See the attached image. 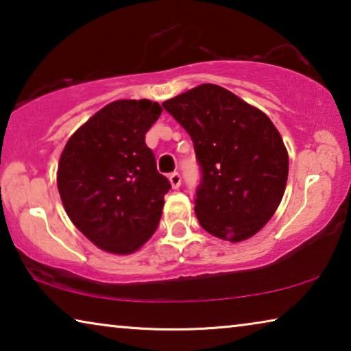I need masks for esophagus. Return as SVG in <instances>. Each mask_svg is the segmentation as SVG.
Listing matches in <instances>:
<instances>
[{
    "label": "esophagus",
    "mask_w": 351,
    "mask_h": 351,
    "mask_svg": "<svg viewBox=\"0 0 351 351\" xmlns=\"http://www.w3.org/2000/svg\"><path fill=\"white\" fill-rule=\"evenodd\" d=\"M169 180H170V184H171V187H173V189H178V187L181 186V175L178 173V171H173V173H170Z\"/></svg>",
    "instance_id": "34e87169"
}]
</instances>
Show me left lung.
I'll list each match as a JSON object with an SVG mask.
<instances>
[{"instance_id": "1", "label": "left lung", "mask_w": 351, "mask_h": 351, "mask_svg": "<svg viewBox=\"0 0 351 351\" xmlns=\"http://www.w3.org/2000/svg\"><path fill=\"white\" fill-rule=\"evenodd\" d=\"M191 135L202 170L200 226L226 241L260 232L284 197L289 153L261 110L226 88L203 83L162 104Z\"/></svg>"}]
</instances>
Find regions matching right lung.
<instances>
[{"label": "right lung", "mask_w": 351, "mask_h": 351, "mask_svg": "<svg viewBox=\"0 0 351 351\" xmlns=\"http://www.w3.org/2000/svg\"><path fill=\"white\" fill-rule=\"evenodd\" d=\"M162 107L121 99L94 113L67 140L58 191L72 223L106 252L128 255L159 226L170 181L156 169L145 134Z\"/></svg>", "instance_id": "obj_1"}]
</instances>
